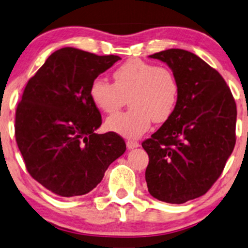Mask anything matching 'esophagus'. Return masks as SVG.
I'll return each mask as SVG.
<instances>
[{"instance_id":"1","label":"esophagus","mask_w":248,"mask_h":248,"mask_svg":"<svg viewBox=\"0 0 248 248\" xmlns=\"http://www.w3.org/2000/svg\"><path fill=\"white\" fill-rule=\"evenodd\" d=\"M126 146H127V149H134V148L139 147L140 144H139V142H137V141H134V140H127Z\"/></svg>"}]
</instances>
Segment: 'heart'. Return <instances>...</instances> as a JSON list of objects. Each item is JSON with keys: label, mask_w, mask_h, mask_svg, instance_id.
Here are the masks:
<instances>
[{"label": "heart", "mask_w": 248, "mask_h": 248, "mask_svg": "<svg viewBox=\"0 0 248 248\" xmlns=\"http://www.w3.org/2000/svg\"><path fill=\"white\" fill-rule=\"evenodd\" d=\"M114 83L96 77L90 86V98L106 114H114L127 98L130 109L108 118V130L126 138H138L152 121L162 123L171 116L179 94L175 76L165 67L131 59L112 74Z\"/></svg>", "instance_id": "heart-1"}]
</instances>
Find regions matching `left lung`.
Wrapping results in <instances>:
<instances>
[{"label": "left lung", "instance_id": "8db88e82", "mask_svg": "<svg viewBox=\"0 0 248 248\" xmlns=\"http://www.w3.org/2000/svg\"><path fill=\"white\" fill-rule=\"evenodd\" d=\"M149 58L171 68L179 94L171 116L142 142L148 191L183 204L206 194L222 173L236 143V102L223 77L196 54L170 49Z\"/></svg>", "mask_w": 248, "mask_h": 248}]
</instances>
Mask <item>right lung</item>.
<instances>
[{
	"label": "right lung",
	"mask_w": 248,
	"mask_h": 248,
	"mask_svg": "<svg viewBox=\"0 0 248 248\" xmlns=\"http://www.w3.org/2000/svg\"><path fill=\"white\" fill-rule=\"evenodd\" d=\"M120 59L63 47L26 85L16 111V141L28 173L53 194H88L126 150L115 132L94 133L101 115L90 98L93 79Z\"/></svg>",
	"instance_id": "add662e5"
}]
</instances>
